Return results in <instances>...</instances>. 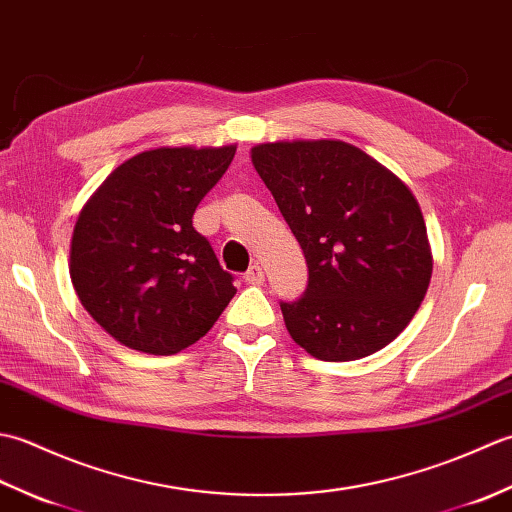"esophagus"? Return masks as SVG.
<instances>
[{
    "label": "esophagus",
    "mask_w": 512,
    "mask_h": 512,
    "mask_svg": "<svg viewBox=\"0 0 512 512\" xmlns=\"http://www.w3.org/2000/svg\"><path fill=\"white\" fill-rule=\"evenodd\" d=\"M244 281H246V284H250V286L264 284V270H262V266H259V264L250 266L246 273H244Z\"/></svg>",
    "instance_id": "esophagus-1"
}]
</instances>
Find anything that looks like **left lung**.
<instances>
[{"label":"left lung","mask_w":512,"mask_h":512,"mask_svg":"<svg viewBox=\"0 0 512 512\" xmlns=\"http://www.w3.org/2000/svg\"><path fill=\"white\" fill-rule=\"evenodd\" d=\"M250 158L306 255V292L279 303L292 341L334 363L383 350L420 308L433 270L407 184L343 140H279Z\"/></svg>","instance_id":"8db88e82"}]
</instances>
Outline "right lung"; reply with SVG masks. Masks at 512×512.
I'll return each instance as SVG.
<instances>
[{"label": "right lung", "mask_w": 512, "mask_h": 512, "mask_svg": "<svg viewBox=\"0 0 512 512\" xmlns=\"http://www.w3.org/2000/svg\"><path fill=\"white\" fill-rule=\"evenodd\" d=\"M235 156L158 147L125 160L74 224L70 277L83 308L125 347L169 356L200 341L235 297L193 213Z\"/></svg>", "instance_id": "1"}]
</instances>
